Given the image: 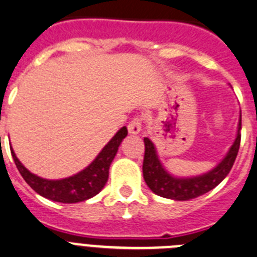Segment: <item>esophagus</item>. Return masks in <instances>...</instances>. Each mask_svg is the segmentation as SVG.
Returning <instances> with one entry per match:
<instances>
[{
    "label": "esophagus",
    "instance_id": "34e87169",
    "mask_svg": "<svg viewBox=\"0 0 257 257\" xmlns=\"http://www.w3.org/2000/svg\"><path fill=\"white\" fill-rule=\"evenodd\" d=\"M128 131L131 134H138L142 131V119L141 117H134L131 123L128 124Z\"/></svg>",
    "mask_w": 257,
    "mask_h": 257
}]
</instances>
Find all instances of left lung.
Returning <instances> with one entry per match:
<instances>
[{
    "label": "left lung",
    "mask_w": 257,
    "mask_h": 257,
    "mask_svg": "<svg viewBox=\"0 0 257 257\" xmlns=\"http://www.w3.org/2000/svg\"><path fill=\"white\" fill-rule=\"evenodd\" d=\"M241 121V116H239L237 138L223 161L209 173L198 175V177L175 178L169 174L157 157L156 149H155L152 141L149 138H143L145 157H143L142 170L143 178H145L147 186L157 196L175 201L191 200V198H196L211 191L229 174L230 169L234 164L239 145H241V133H239L242 125Z\"/></svg>",
    "instance_id": "left-lung-1"
}]
</instances>
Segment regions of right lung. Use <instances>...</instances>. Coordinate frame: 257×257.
Returning a JSON list of instances; mask_svg holds the SVG:
<instances>
[{"instance_id":"1","label":"right lung","mask_w":257,"mask_h":257,"mask_svg":"<svg viewBox=\"0 0 257 257\" xmlns=\"http://www.w3.org/2000/svg\"><path fill=\"white\" fill-rule=\"evenodd\" d=\"M126 134L128 129L126 126H123L103 147L91 165L73 177L59 180H48L37 177L20 163L13 147H10V150L19 173L38 195L56 202L75 203L92 198L105 187L108 179V169L116 155L120 143L126 137Z\"/></svg>"}]
</instances>
